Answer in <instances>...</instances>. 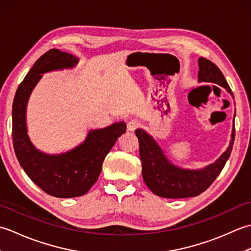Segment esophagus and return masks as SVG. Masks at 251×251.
<instances>
[{
	"mask_svg": "<svg viewBox=\"0 0 251 251\" xmlns=\"http://www.w3.org/2000/svg\"><path fill=\"white\" fill-rule=\"evenodd\" d=\"M140 126V122L138 120H131L128 122V124H127V128H128L129 131H134L136 128Z\"/></svg>",
	"mask_w": 251,
	"mask_h": 251,
	"instance_id": "esophagus-1",
	"label": "esophagus"
}]
</instances>
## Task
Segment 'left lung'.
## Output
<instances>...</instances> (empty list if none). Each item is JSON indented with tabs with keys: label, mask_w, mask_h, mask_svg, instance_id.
<instances>
[{
	"label": "left lung",
	"mask_w": 251,
	"mask_h": 251,
	"mask_svg": "<svg viewBox=\"0 0 251 251\" xmlns=\"http://www.w3.org/2000/svg\"><path fill=\"white\" fill-rule=\"evenodd\" d=\"M199 68V82L220 85L233 97V93L226 77L215 63L201 57ZM135 132L139 140L143 181L154 194L165 199H185L197 196L209 188L230 157L235 138V127L233 125L230 145L216 162L201 169H185L170 162L163 149L146 130L138 128Z\"/></svg>",
	"instance_id": "1"
}]
</instances>
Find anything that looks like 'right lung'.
<instances>
[{
	"mask_svg": "<svg viewBox=\"0 0 251 251\" xmlns=\"http://www.w3.org/2000/svg\"><path fill=\"white\" fill-rule=\"evenodd\" d=\"M78 59L52 49L36 60L16 92L13 102V145L20 166L45 193L60 199L86 194L97 181L102 163L117 138L126 131L125 122L89 130L81 145L60 154L40 151L26 129V104L32 90L46 72L72 69Z\"/></svg>",
	"mask_w": 251,
	"mask_h": 251,
	"instance_id": "add662e5",
	"label": "right lung"
}]
</instances>
